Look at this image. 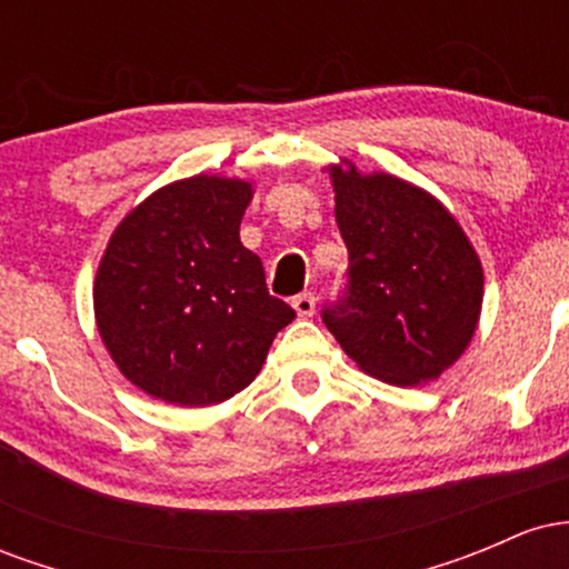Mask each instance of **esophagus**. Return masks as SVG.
<instances>
[{
  "mask_svg": "<svg viewBox=\"0 0 569 569\" xmlns=\"http://www.w3.org/2000/svg\"><path fill=\"white\" fill-rule=\"evenodd\" d=\"M291 307L299 318H312L316 316V297L312 293H299V297L291 299Z\"/></svg>",
  "mask_w": 569,
  "mask_h": 569,
  "instance_id": "obj_1",
  "label": "esophagus"
}]
</instances>
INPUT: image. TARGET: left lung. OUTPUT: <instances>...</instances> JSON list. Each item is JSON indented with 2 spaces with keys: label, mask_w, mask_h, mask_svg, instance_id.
I'll return each instance as SVG.
<instances>
[{
  "label": "left lung",
  "mask_w": 569,
  "mask_h": 569,
  "mask_svg": "<svg viewBox=\"0 0 569 569\" xmlns=\"http://www.w3.org/2000/svg\"><path fill=\"white\" fill-rule=\"evenodd\" d=\"M335 217L348 246V289L323 323L358 369L415 388L466 352L485 302L476 248L426 189L390 173L329 166Z\"/></svg>",
  "instance_id": "8db88e82"
}]
</instances>
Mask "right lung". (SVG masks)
I'll return each mask as SVG.
<instances>
[{
  "label": "right lung",
  "instance_id": "obj_1",
  "mask_svg": "<svg viewBox=\"0 0 569 569\" xmlns=\"http://www.w3.org/2000/svg\"><path fill=\"white\" fill-rule=\"evenodd\" d=\"M253 184L189 176L117 224L93 283L96 326L122 377L176 407H211L253 382L293 310L240 243Z\"/></svg>",
  "mask_w": 569,
  "mask_h": 569
}]
</instances>
